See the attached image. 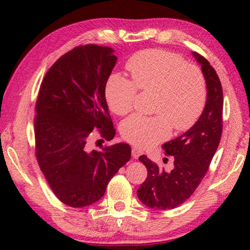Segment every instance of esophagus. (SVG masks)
I'll return each mask as SVG.
<instances>
[{
    "label": "esophagus",
    "instance_id": "obj_1",
    "mask_svg": "<svg viewBox=\"0 0 250 250\" xmlns=\"http://www.w3.org/2000/svg\"><path fill=\"white\" fill-rule=\"evenodd\" d=\"M131 153H132L133 159H138L139 156H140L143 153V151L140 150V149H138V147H132V150H131Z\"/></svg>",
    "mask_w": 250,
    "mask_h": 250
}]
</instances>
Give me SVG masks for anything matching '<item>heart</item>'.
I'll use <instances>...</instances> for the list:
<instances>
[{
	"label": "heart",
	"instance_id": "heart-1",
	"mask_svg": "<svg viewBox=\"0 0 250 250\" xmlns=\"http://www.w3.org/2000/svg\"><path fill=\"white\" fill-rule=\"evenodd\" d=\"M126 68L132 80L113 74L105 83L104 95L110 109L119 116L133 108L137 87L156 91V117L134 115L121 125L125 141L149 147L170 137L171 125L177 131L191 128L204 110L207 88L198 67L186 64L179 55L163 49L143 50L129 59Z\"/></svg>",
	"mask_w": 250,
	"mask_h": 250
}]
</instances>
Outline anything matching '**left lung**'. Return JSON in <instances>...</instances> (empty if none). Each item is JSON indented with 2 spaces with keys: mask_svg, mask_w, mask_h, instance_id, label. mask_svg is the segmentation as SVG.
<instances>
[{
  "mask_svg": "<svg viewBox=\"0 0 250 250\" xmlns=\"http://www.w3.org/2000/svg\"><path fill=\"white\" fill-rule=\"evenodd\" d=\"M204 75L207 98L198 120L185 133L162 146L167 155L174 158V168L167 172L146 155L139 161L145 164L147 177L137 191L143 204L150 208H175L191 197L205 176L216 152L223 131V89L216 71L208 61L193 52Z\"/></svg>",
  "mask_w": 250,
  "mask_h": 250,
  "instance_id": "8db88e82",
  "label": "left lung"
}]
</instances>
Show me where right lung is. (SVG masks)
<instances>
[{"label": "right lung", "mask_w": 250, "mask_h": 250, "mask_svg": "<svg viewBox=\"0 0 250 250\" xmlns=\"http://www.w3.org/2000/svg\"><path fill=\"white\" fill-rule=\"evenodd\" d=\"M108 46L76 47L50 67L36 101V158L55 195L71 207L89 206L104 195L109 181L131 158L126 143L91 149L101 137L116 134L104 88L117 62Z\"/></svg>", "instance_id": "obj_1"}]
</instances>
